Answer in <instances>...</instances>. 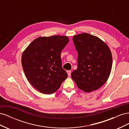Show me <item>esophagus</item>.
<instances>
[{"instance_id": "34e87169", "label": "esophagus", "mask_w": 129, "mask_h": 129, "mask_svg": "<svg viewBox=\"0 0 129 129\" xmlns=\"http://www.w3.org/2000/svg\"><path fill=\"white\" fill-rule=\"evenodd\" d=\"M67 72L68 76H70L71 75V71H67Z\"/></svg>"}]
</instances>
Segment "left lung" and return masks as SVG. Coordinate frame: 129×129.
<instances>
[{
  "instance_id": "left-lung-1",
  "label": "left lung",
  "mask_w": 129,
  "mask_h": 129,
  "mask_svg": "<svg viewBox=\"0 0 129 129\" xmlns=\"http://www.w3.org/2000/svg\"><path fill=\"white\" fill-rule=\"evenodd\" d=\"M73 42L78 53L77 68L71 74L80 89L90 92L104 84L110 76L112 57L107 44L87 33L75 35Z\"/></svg>"
}]
</instances>
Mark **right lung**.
Returning <instances> with one entry per match:
<instances>
[{"instance_id": "right-lung-1", "label": "right lung", "mask_w": 129, "mask_h": 129, "mask_svg": "<svg viewBox=\"0 0 129 129\" xmlns=\"http://www.w3.org/2000/svg\"><path fill=\"white\" fill-rule=\"evenodd\" d=\"M69 42L68 37H41L25 49L21 63L27 80L38 90L45 94L57 91L68 74L62 68L61 53Z\"/></svg>"}]
</instances>
